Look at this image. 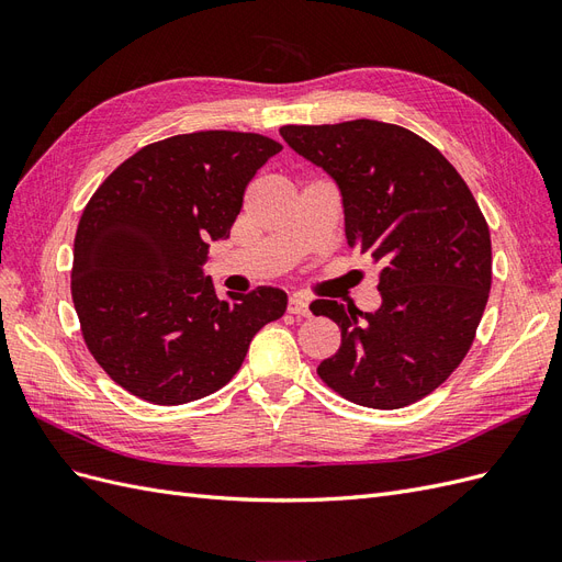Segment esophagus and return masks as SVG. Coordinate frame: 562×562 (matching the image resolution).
I'll use <instances>...</instances> for the list:
<instances>
[{"label":"esophagus","mask_w":562,"mask_h":562,"mask_svg":"<svg viewBox=\"0 0 562 562\" xmlns=\"http://www.w3.org/2000/svg\"><path fill=\"white\" fill-rule=\"evenodd\" d=\"M288 312L295 314V316H312V310H310V300L307 297H291L288 300Z\"/></svg>","instance_id":"1"}]
</instances>
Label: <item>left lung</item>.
<instances>
[{"mask_svg":"<svg viewBox=\"0 0 562 562\" xmlns=\"http://www.w3.org/2000/svg\"><path fill=\"white\" fill-rule=\"evenodd\" d=\"M279 133L337 182L349 248L382 267L378 312L312 302L342 330L318 378L378 411L429 396L462 363L487 304L492 244L479 203L454 166L403 126L353 119Z\"/></svg>","mask_w":562,"mask_h":562,"instance_id":"left-lung-1","label":"left lung"}]
</instances>
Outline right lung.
Wrapping results in <instances>:
<instances>
[{
	"mask_svg": "<svg viewBox=\"0 0 562 562\" xmlns=\"http://www.w3.org/2000/svg\"><path fill=\"white\" fill-rule=\"evenodd\" d=\"M279 151L258 133L173 135L116 166L87 203L72 302L93 359L128 394L157 405L213 394L241 368L255 333L283 316L279 288L223 300L203 274L246 184Z\"/></svg>",
	"mask_w": 562,
	"mask_h": 562,
	"instance_id": "right-lung-1",
	"label": "right lung"
}]
</instances>
